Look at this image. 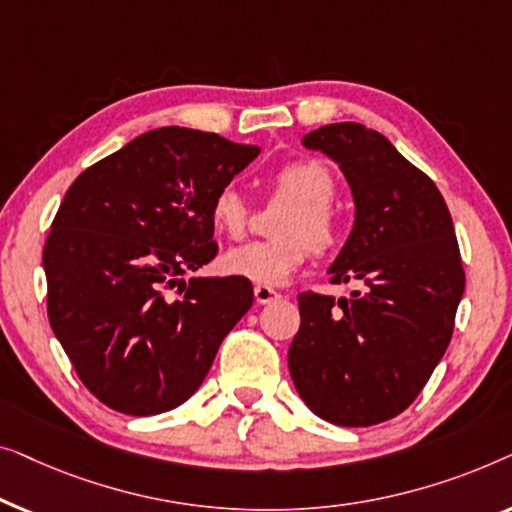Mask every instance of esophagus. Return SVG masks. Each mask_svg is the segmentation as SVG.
<instances>
[{
  "instance_id": "obj_1",
  "label": "esophagus",
  "mask_w": 512,
  "mask_h": 512,
  "mask_svg": "<svg viewBox=\"0 0 512 512\" xmlns=\"http://www.w3.org/2000/svg\"><path fill=\"white\" fill-rule=\"evenodd\" d=\"M280 299V292L273 290V287H266V285H255V301L257 304H271V301H278Z\"/></svg>"
}]
</instances>
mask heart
<instances>
[{
	"label": "heart",
	"mask_w": 512,
	"mask_h": 512,
	"mask_svg": "<svg viewBox=\"0 0 512 512\" xmlns=\"http://www.w3.org/2000/svg\"><path fill=\"white\" fill-rule=\"evenodd\" d=\"M271 185L290 208L280 213L271 241L243 243L227 250L220 269L257 285H285L311 255H325L341 246L343 225L331 206L336 194L334 174L320 160H292L273 171ZM250 208L236 187H220L211 199L215 232L241 239L246 234Z\"/></svg>",
	"instance_id": "b5f03b06"
}]
</instances>
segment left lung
I'll list each match as a JSON object with an SVG mask.
<instances>
[{
    "label": "left lung",
    "mask_w": 512,
    "mask_h": 512,
    "mask_svg": "<svg viewBox=\"0 0 512 512\" xmlns=\"http://www.w3.org/2000/svg\"><path fill=\"white\" fill-rule=\"evenodd\" d=\"M341 167L355 225L329 266L350 299L301 292L290 376L315 415L338 427L392 420L415 401L448 350L464 269L443 194L383 134L359 122L301 139Z\"/></svg>",
    "instance_id": "8db88e82"
}]
</instances>
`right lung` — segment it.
I'll return each mask as SVG.
<instances>
[{
    "label": "right lung",
    "mask_w": 512,
    "mask_h": 512,
    "mask_svg": "<svg viewBox=\"0 0 512 512\" xmlns=\"http://www.w3.org/2000/svg\"><path fill=\"white\" fill-rule=\"evenodd\" d=\"M257 155L218 134L160 127L92 164L64 194L43 246L48 320L109 408L143 417L181 406L253 306L250 280L185 283L183 273L218 255L211 199Z\"/></svg>",
    "instance_id": "right-lung-1"
}]
</instances>
